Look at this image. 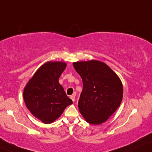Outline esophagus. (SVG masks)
I'll use <instances>...</instances> for the list:
<instances>
[{"label": "esophagus", "instance_id": "34e87169", "mask_svg": "<svg viewBox=\"0 0 152 152\" xmlns=\"http://www.w3.org/2000/svg\"><path fill=\"white\" fill-rule=\"evenodd\" d=\"M70 98H71V99H72V100L73 102H74V101H75V95H71V96H70Z\"/></svg>", "mask_w": 152, "mask_h": 152}]
</instances>
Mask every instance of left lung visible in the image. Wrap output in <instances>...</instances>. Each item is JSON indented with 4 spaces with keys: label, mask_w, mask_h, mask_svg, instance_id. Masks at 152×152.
<instances>
[{
    "label": "left lung",
    "mask_w": 152,
    "mask_h": 152,
    "mask_svg": "<svg viewBox=\"0 0 152 152\" xmlns=\"http://www.w3.org/2000/svg\"><path fill=\"white\" fill-rule=\"evenodd\" d=\"M83 80L78 100L80 114L88 123L99 125L108 120L123 99L122 82L108 65L98 60L73 63Z\"/></svg>",
    "instance_id": "left-lung-1"
}]
</instances>
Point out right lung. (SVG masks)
Here are the masks:
<instances>
[{
    "instance_id": "right-lung-1",
    "label": "right lung",
    "mask_w": 152,
    "mask_h": 152,
    "mask_svg": "<svg viewBox=\"0 0 152 152\" xmlns=\"http://www.w3.org/2000/svg\"><path fill=\"white\" fill-rule=\"evenodd\" d=\"M63 62H45L36 71L25 86L23 97L26 107L44 124H51L73 103L59 84V78L66 69Z\"/></svg>"
}]
</instances>
